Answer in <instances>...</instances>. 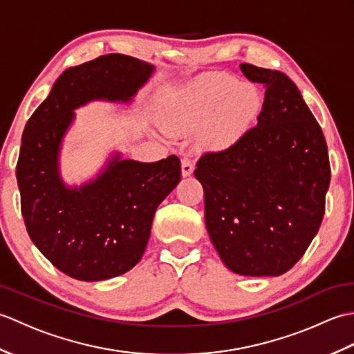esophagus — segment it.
<instances>
[{
	"mask_svg": "<svg viewBox=\"0 0 354 354\" xmlns=\"http://www.w3.org/2000/svg\"><path fill=\"white\" fill-rule=\"evenodd\" d=\"M181 170H183V176H190L193 170H194V164L190 160L189 156H184L181 160Z\"/></svg>",
	"mask_w": 354,
	"mask_h": 354,
	"instance_id": "esophagus-1",
	"label": "esophagus"
}]
</instances>
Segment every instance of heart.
Returning <instances> with one entry per match:
<instances>
[{
  "mask_svg": "<svg viewBox=\"0 0 354 354\" xmlns=\"http://www.w3.org/2000/svg\"><path fill=\"white\" fill-rule=\"evenodd\" d=\"M257 108L259 94L254 88L239 86L237 80L227 76H208L170 102L167 123L173 131L190 132L212 120L207 142L222 149L240 137Z\"/></svg>",
  "mask_w": 354,
  "mask_h": 354,
  "instance_id": "obj_1",
  "label": "heart"
}]
</instances>
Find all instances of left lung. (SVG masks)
<instances>
[{
    "instance_id": "8db88e82",
    "label": "left lung",
    "mask_w": 354,
    "mask_h": 354,
    "mask_svg": "<svg viewBox=\"0 0 354 354\" xmlns=\"http://www.w3.org/2000/svg\"><path fill=\"white\" fill-rule=\"evenodd\" d=\"M240 70L266 88L257 124L228 149L202 155L194 176L204 187L209 239L227 268L281 275L303 257L324 217L327 145L286 74L251 64Z\"/></svg>"
}]
</instances>
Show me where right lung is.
I'll return each instance as SVG.
<instances>
[{
    "label": "right lung",
    "instance_id": "add662e5",
    "mask_svg": "<svg viewBox=\"0 0 354 354\" xmlns=\"http://www.w3.org/2000/svg\"><path fill=\"white\" fill-rule=\"evenodd\" d=\"M153 70L118 53L65 70L22 133L17 179L27 232L53 266L76 280H108L137 265L158 205L181 181L176 155L140 162L117 153L79 189L59 175L74 109L93 100L131 102Z\"/></svg>",
    "mask_w": 354,
    "mask_h": 354
}]
</instances>
